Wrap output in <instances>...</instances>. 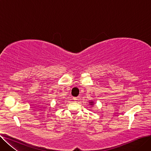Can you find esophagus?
Here are the masks:
<instances>
[{
	"label": "esophagus",
	"mask_w": 151,
	"mask_h": 151,
	"mask_svg": "<svg viewBox=\"0 0 151 151\" xmlns=\"http://www.w3.org/2000/svg\"><path fill=\"white\" fill-rule=\"evenodd\" d=\"M73 100L76 101V100H77V98H76V97H73Z\"/></svg>",
	"instance_id": "1"
}]
</instances>
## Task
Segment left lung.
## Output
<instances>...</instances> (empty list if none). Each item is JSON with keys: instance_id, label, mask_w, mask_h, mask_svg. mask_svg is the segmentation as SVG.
Here are the masks:
<instances>
[{"instance_id": "obj_1", "label": "left lung", "mask_w": 151, "mask_h": 151, "mask_svg": "<svg viewBox=\"0 0 151 151\" xmlns=\"http://www.w3.org/2000/svg\"><path fill=\"white\" fill-rule=\"evenodd\" d=\"M91 104H93V103H92V102H91ZM91 105H92V104H91Z\"/></svg>"}]
</instances>
